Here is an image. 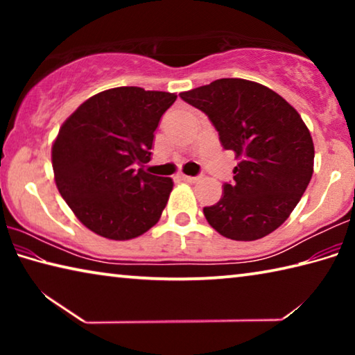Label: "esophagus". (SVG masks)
I'll return each mask as SVG.
<instances>
[{"mask_svg":"<svg viewBox=\"0 0 355 355\" xmlns=\"http://www.w3.org/2000/svg\"><path fill=\"white\" fill-rule=\"evenodd\" d=\"M180 178H182L183 182H188V183H196L197 180H199L197 177H189V175H180Z\"/></svg>","mask_w":355,"mask_h":355,"instance_id":"esophagus-1","label":"esophagus"}]
</instances>
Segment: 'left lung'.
Segmentation results:
<instances>
[{
	"mask_svg": "<svg viewBox=\"0 0 355 355\" xmlns=\"http://www.w3.org/2000/svg\"><path fill=\"white\" fill-rule=\"evenodd\" d=\"M205 112L238 166L224 196L203 214L216 232L255 241L288 219L313 175L315 147L299 112L261 84L222 78L180 94Z\"/></svg>",
	"mask_w": 355,
	"mask_h": 355,
	"instance_id": "1",
	"label": "left lung"
}]
</instances>
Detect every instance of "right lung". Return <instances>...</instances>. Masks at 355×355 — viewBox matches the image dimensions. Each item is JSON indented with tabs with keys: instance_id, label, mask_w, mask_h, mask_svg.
Masks as SVG:
<instances>
[{
	"instance_id": "add662e5",
	"label": "right lung",
	"mask_w": 355,
	"mask_h": 355,
	"mask_svg": "<svg viewBox=\"0 0 355 355\" xmlns=\"http://www.w3.org/2000/svg\"><path fill=\"white\" fill-rule=\"evenodd\" d=\"M175 100L169 92L114 87L84 101L64 122L51 148L56 186L89 230L123 241L159 220L173 182L147 173L144 164Z\"/></svg>"
}]
</instances>
